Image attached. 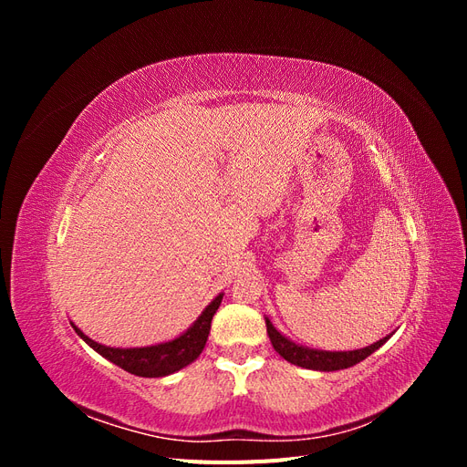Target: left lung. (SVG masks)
<instances>
[{
  "label": "left lung",
  "instance_id": "obj_1",
  "mask_svg": "<svg viewBox=\"0 0 467 467\" xmlns=\"http://www.w3.org/2000/svg\"><path fill=\"white\" fill-rule=\"evenodd\" d=\"M266 333L271 337V343L275 347V350L278 355L296 364L302 366V368H309V370H321V372H333V370H343V368H350V366L358 364L360 360H364L366 357H370L374 350H378L381 345H384L389 337L379 338L378 343L364 347L358 350H348V352H327V350H314V348H304L300 345H296L285 335H280L273 323L266 319Z\"/></svg>",
  "mask_w": 467,
  "mask_h": 467
}]
</instances>
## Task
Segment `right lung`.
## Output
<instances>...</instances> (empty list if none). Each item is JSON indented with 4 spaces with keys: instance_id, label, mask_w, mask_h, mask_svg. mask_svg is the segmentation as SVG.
Returning a JSON list of instances; mask_svg holds the SVG:
<instances>
[{
    "instance_id": "1",
    "label": "right lung",
    "mask_w": 467,
    "mask_h": 467,
    "mask_svg": "<svg viewBox=\"0 0 467 467\" xmlns=\"http://www.w3.org/2000/svg\"><path fill=\"white\" fill-rule=\"evenodd\" d=\"M222 296L223 294H220L218 298L212 300V304L204 309L202 316L194 321V325L187 333H182L181 337L175 338V341H169L163 345L144 347V348H110V347L95 343L93 338L83 335L76 325L74 329L93 350H97L99 355L105 357L112 364L120 366L122 370L130 372L134 376H142V378H161L185 368L187 364H191L192 360H196V357L201 355L210 333L212 317H214L216 309L220 307Z\"/></svg>"
}]
</instances>
